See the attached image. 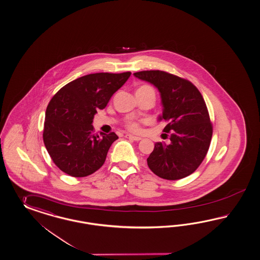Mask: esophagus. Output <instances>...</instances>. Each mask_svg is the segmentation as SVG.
Here are the masks:
<instances>
[{"label": "esophagus", "mask_w": 260, "mask_h": 260, "mask_svg": "<svg viewBox=\"0 0 260 260\" xmlns=\"http://www.w3.org/2000/svg\"><path fill=\"white\" fill-rule=\"evenodd\" d=\"M125 138H127L129 140H133V141H140V140H142V138L139 137V136H135V135H125Z\"/></svg>", "instance_id": "esophagus-1"}]
</instances>
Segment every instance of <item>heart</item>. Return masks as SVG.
Returning a JSON list of instances; mask_svg holds the SVG:
<instances>
[{"label": "heart", "mask_w": 260, "mask_h": 260, "mask_svg": "<svg viewBox=\"0 0 260 260\" xmlns=\"http://www.w3.org/2000/svg\"><path fill=\"white\" fill-rule=\"evenodd\" d=\"M138 89H152V88L149 87V86H141V87L138 88ZM128 127H129L132 131H137V125H135V124H129Z\"/></svg>", "instance_id": "heart-1"}]
</instances>
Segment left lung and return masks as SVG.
Masks as SVG:
<instances>
[{"label":"left lung","mask_w":260,"mask_h":260,"mask_svg":"<svg viewBox=\"0 0 260 260\" xmlns=\"http://www.w3.org/2000/svg\"><path fill=\"white\" fill-rule=\"evenodd\" d=\"M135 78L147 81L158 90L164 133H172L170 143L157 142L147 158L151 170L162 179L185 178L197 169L206 157L212 125L205 100L190 81L163 71H142Z\"/></svg>","instance_id":"8db88e82"}]
</instances>
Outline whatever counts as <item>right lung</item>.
<instances>
[{"instance_id": "add662e5", "label": "right lung", "mask_w": 260, "mask_h": 260, "mask_svg": "<svg viewBox=\"0 0 260 260\" xmlns=\"http://www.w3.org/2000/svg\"><path fill=\"white\" fill-rule=\"evenodd\" d=\"M96 73L69 82L50 101L45 113L43 140L54 164L75 178L89 176L106 161L118 139L114 133L93 135V119L131 76Z\"/></svg>"}]
</instances>
